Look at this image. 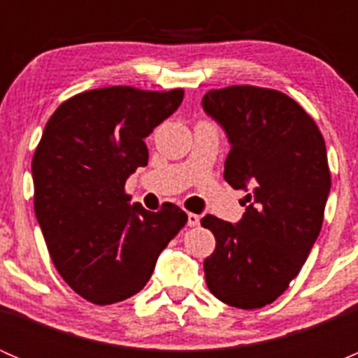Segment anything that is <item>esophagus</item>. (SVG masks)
Listing matches in <instances>:
<instances>
[{
	"label": "esophagus",
	"instance_id": "34e87169",
	"mask_svg": "<svg viewBox=\"0 0 358 358\" xmlns=\"http://www.w3.org/2000/svg\"><path fill=\"white\" fill-rule=\"evenodd\" d=\"M199 220H201L199 215H196V213H189V215H187V225L197 227L199 225Z\"/></svg>",
	"mask_w": 358,
	"mask_h": 358
}]
</instances>
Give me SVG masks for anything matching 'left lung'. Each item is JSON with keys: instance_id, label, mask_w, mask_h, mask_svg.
I'll return each instance as SVG.
<instances>
[{"instance_id": "left-lung-1", "label": "left lung", "mask_w": 358, "mask_h": 358, "mask_svg": "<svg viewBox=\"0 0 358 358\" xmlns=\"http://www.w3.org/2000/svg\"><path fill=\"white\" fill-rule=\"evenodd\" d=\"M202 107L230 142L227 183L249 190L239 223L201 220L216 239L204 259L206 284L227 305L262 308L287 289L322 229L331 190L326 142L303 107L277 90H211Z\"/></svg>"}]
</instances>
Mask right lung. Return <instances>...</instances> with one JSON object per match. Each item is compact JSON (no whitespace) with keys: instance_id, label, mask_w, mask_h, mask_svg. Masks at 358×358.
<instances>
[{"instance_id":"obj_1","label":"right lung","mask_w":358,"mask_h":358,"mask_svg":"<svg viewBox=\"0 0 358 358\" xmlns=\"http://www.w3.org/2000/svg\"><path fill=\"white\" fill-rule=\"evenodd\" d=\"M183 90H90L60 103L32 157L34 211L52 262L81 298L112 305L149 282L185 211L129 204L124 183L147 166L145 138L180 107Z\"/></svg>"}]
</instances>
